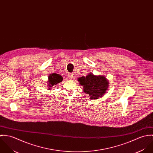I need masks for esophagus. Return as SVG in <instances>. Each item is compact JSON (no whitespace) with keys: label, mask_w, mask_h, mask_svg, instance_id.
<instances>
[{"label":"esophagus","mask_w":153,"mask_h":153,"mask_svg":"<svg viewBox=\"0 0 153 153\" xmlns=\"http://www.w3.org/2000/svg\"><path fill=\"white\" fill-rule=\"evenodd\" d=\"M73 76H73V74H70V73H69V74H68V77L69 79H72L73 78Z\"/></svg>","instance_id":"obj_1"}]
</instances>
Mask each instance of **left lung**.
<instances>
[{
	"label": "left lung",
	"instance_id": "obj_1",
	"mask_svg": "<svg viewBox=\"0 0 153 153\" xmlns=\"http://www.w3.org/2000/svg\"><path fill=\"white\" fill-rule=\"evenodd\" d=\"M80 85L83 86V91L90 97V100H96L102 97L108 88L109 81L102 75H95L89 73L85 76L78 78Z\"/></svg>",
	"mask_w": 153,
	"mask_h": 153
}]
</instances>
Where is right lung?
<instances>
[{
  "mask_svg": "<svg viewBox=\"0 0 153 153\" xmlns=\"http://www.w3.org/2000/svg\"><path fill=\"white\" fill-rule=\"evenodd\" d=\"M63 78L61 75L57 74H51L48 76V81L47 82L48 88L51 89L52 86H55L62 82Z\"/></svg>",
  "mask_w": 153,
  "mask_h": 153,
  "instance_id": "1",
  "label": "right lung"
}]
</instances>
